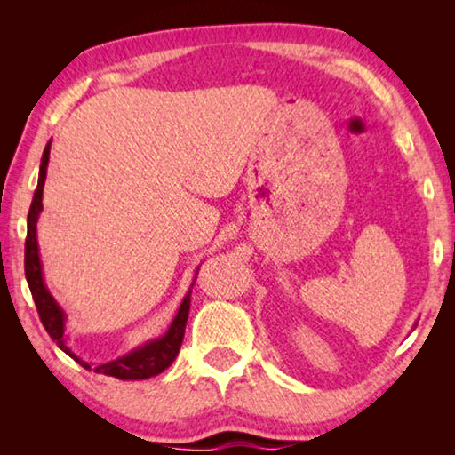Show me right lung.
Wrapping results in <instances>:
<instances>
[{"label":"right lung","mask_w":455,"mask_h":455,"mask_svg":"<svg viewBox=\"0 0 455 455\" xmlns=\"http://www.w3.org/2000/svg\"><path fill=\"white\" fill-rule=\"evenodd\" d=\"M50 146L52 144L48 142V146H45V150H44L42 164H40V176H37V188L34 192L32 206H29V212H28V236H26V260H24L26 279H28V284H29V291H32V297H34V303L37 307V313H40L42 325L45 327L48 335L58 343V347L64 351L66 355H70L74 361H78L82 367L94 369L96 373L116 377V379H122V381L148 379V377L163 373L166 367L172 365V361L176 359V355H179V351H180V345H182V339H184V329H187V321H188L192 289L187 292V297L182 299L179 313H176L174 321L171 323V327H168V331L163 337L144 343L142 347H136L134 351H130L128 355L118 357L116 361H110V363H102V365H90V363H86V361H82L66 345V335H64L66 315H64V311H61V307L56 303V299L50 295V291L44 283L42 263H40V249H37V238H36V225H37V219H40V212L44 209L42 195H44L45 172H48ZM195 279H196V276H195ZM192 284H195V283H192Z\"/></svg>","instance_id":"add662e5"}]
</instances>
